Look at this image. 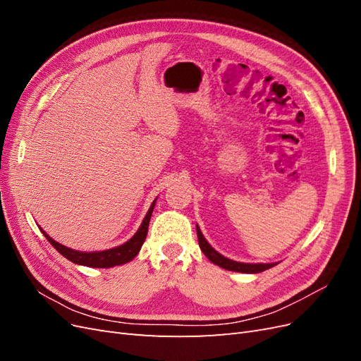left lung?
Wrapping results in <instances>:
<instances>
[{
  "instance_id": "obj_1",
  "label": "left lung",
  "mask_w": 361,
  "mask_h": 361,
  "mask_svg": "<svg viewBox=\"0 0 361 361\" xmlns=\"http://www.w3.org/2000/svg\"><path fill=\"white\" fill-rule=\"evenodd\" d=\"M197 228V238H199V245L200 250L204 253V256L209 259L212 264L221 267L227 271H235V272H244V274H257V272H262L265 269H269L277 264H244V262H236L228 257H224L223 255L218 253L215 248H212V245L206 241V238L203 236L200 227L195 226Z\"/></svg>"
}]
</instances>
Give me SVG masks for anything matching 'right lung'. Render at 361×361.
<instances>
[{"label": "right lung", "mask_w": 361, "mask_h": 361, "mask_svg": "<svg viewBox=\"0 0 361 361\" xmlns=\"http://www.w3.org/2000/svg\"><path fill=\"white\" fill-rule=\"evenodd\" d=\"M157 199L152 202L149 211L145 216L143 223L138 227V231L135 232V235L126 241L125 244L110 248V250H104V251H80V250H73L69 248L66 245H63L57 241H54V239L40 228L42 233L45 235V238L49 241V244L56 248L61 256H64L66 259H69L71 262L76 265H84V267H90V268H113L117 265H123L128 264V262L133 260L137 255L138 251L141 250V245H143L145 239L147 236V228H149V221H150V216L152 212H154V207H155Z\"/></svg>", "instance_id": "obj_1"}]
</instances>
